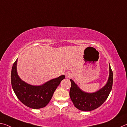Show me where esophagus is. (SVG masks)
<instances>
[{
	"instance_id": "1",
	"label": "esophagus",
	"mask_w": 127,
	"mask_h": 127,
	"mask_svg": "<svg viewBox=\"0 0 127 127\" xmlns=\"http://www.w3.org/2000/svg\"><path fill=\"white\" fill-rule=\"evenodd\" d=\"M70 76H71V75H70L69 74H68H68H66V77H67V78L69 77Z\"/></svg>"
}]
</instances>
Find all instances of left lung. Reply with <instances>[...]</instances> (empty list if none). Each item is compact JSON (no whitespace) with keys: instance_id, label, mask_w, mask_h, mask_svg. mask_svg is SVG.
Here are the masks:
<instances>
[{"instance_id":"obj_1","label":"left lung","mask_w":127,"mask_h":127,"mask_svg":"<svg viewBox=\"0 0 127 127\" xmlns=\"http://www.w3.org/2000/svg\"><path fill=\"white\" fill-rule=\"evenodd\" d=\"M109 77L103 88L98 91L89 93L82 91L72 79L69 96L75 107L84 111H89L99 107L107 99L112 89L113 83V73L109 65Z\"/></svg>"}]
</instances>
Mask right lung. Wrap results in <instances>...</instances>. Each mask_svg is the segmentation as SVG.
Returning a JSON list of instances; mask_svg holds the SVG:
<instances>
[{
  "instance_id": "1",
  "label": "right lung",
  "mask_w": 127,
  "mask_h": 127,
  "mask_svg": "<svg viewBox=\"0 0 127 127\" xmlns=\"http://www.w3.org/2000/svg\"><path fill=\"white\" fill-rule=\"evenodd\" d=\"M17 59L11 71V84L14 92L20 101L30 108L38 109L47 105L54 92L65 76L62 75L39 86L31 85L21 80L17 72Z\"/></svg>"
}]
</instances>
